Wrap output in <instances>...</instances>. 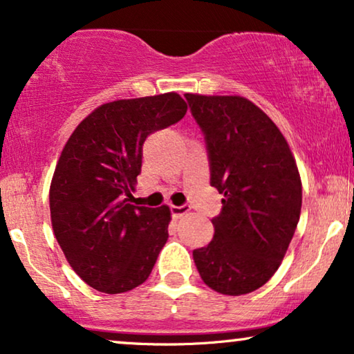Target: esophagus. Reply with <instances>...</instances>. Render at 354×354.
I'll return each mask as SVG.
<instances>
[{"mask_svg": "<svg viewBox=\"0 0 354 354\" xmlns=\"http://www.w3.org/2000/svg\"><path fill=\"white\" fill-rule=\"evenodd\" d=\"M189 210H191V207L187 204H185V205H171V215L174 216V218H180V216L186 215Z\"/></svg>", "mask_w": 354, "mask_h": 354, "instance_id": "obj_1", "label": "esophagus"}]
</instances>
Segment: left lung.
<instances>
[{
    "mask_svg": "<svg viewBox=\"0 0 354 354\" xmlns=\"http://www.w3.org/2000/svg\"><path fill=\"white\" fill-rule=\"evenodd\" d=\"M185 97L205 134L210 185L223 194L214 238L192 257L216 293H251L279 270L298 226V165L275 122L248 98Z\"/></svg>",
    "mask_w": 354,
    "mask_h": 354,
    "instance_id": "1",
    "label": "left lung"
}]
</instances>
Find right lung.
<instances>
[{
	"mask_svg": "<svg viewBox=\"0 0 354 354\" xmlns=\"http://www.w3.org/2000/svg\"><path fill=\"white\" fill-rule=\"evenodd\" d=\"M187 105L176 92L103 103L79 122L56 163L50 215L69 266L102 293L142 285L168 239V205H133L142 144Z\"/></svg>",
	"mask_w": 354,
	"mask_h": 354,
	"instance_id": "right-lung-1",
	"label": "right lung"
}]
</instances>
